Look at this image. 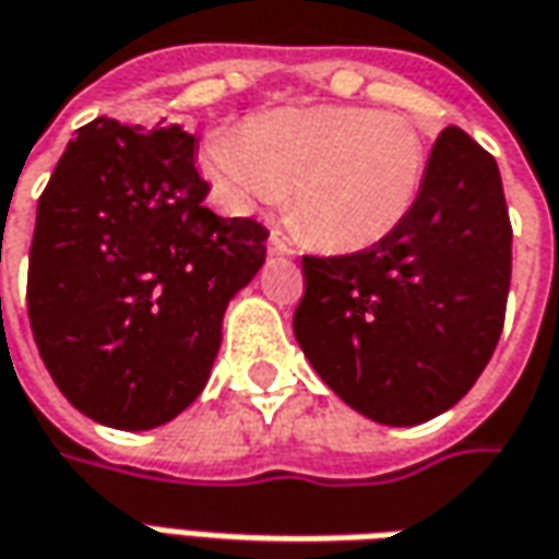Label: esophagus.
Returning <instances> with one entry per match:
<instances>
[{
	"label": "esophagus",
	"mask_w": 559,
	"mask_h": 559,
	"mask_svg": "<svg viewBox=\"0 0 559 559\" xmlns=\"http://www.w3.org/2000/svg\"><path fill=\"white\" fill-rule=\"evenodd\" d=\"M269 253H275V257H290V253H294V247L284 241L278 231H272V238H269Z\"/></svg>",
	"instance_id": "1"
}]
</instances>
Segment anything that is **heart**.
Masks as SVG:
<instances>
[{"label":"heart","mask_w":559,"mask_h":559,"mask_svg":"<svg viewBox=\"0 0 559 559\" xmlns=\"http://www.w3.org/2000/svg\"><path fill=\"white\" fill-rule=\"evenodd\" d=\"M203 164L235 206L275 203L290 188L287 206L318 247L361 250L408 219L427 145L393 110L284 107L247 120L241 132H213Z\"/></svg>","instance_id":"1"}]
</instances>
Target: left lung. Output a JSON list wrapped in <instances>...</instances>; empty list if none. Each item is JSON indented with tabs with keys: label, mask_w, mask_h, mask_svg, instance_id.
Returning a JSON list of instances; mask_svg holds the SVG:
<instances>
[{
	"label": "left lung",
	"mask_w": 559,
	"mask_h": 559,
	"mask_svg": "<svg viewBox=\"0 0 559 559\" xmlns=\"http://www.w3.org/2000/svg\"><path fill=\"white\" fill-rule=\"evenodd\" d=\"M302 278L294 334L349 408L390 427L449 412L504 328L510 216L495 157L445 126L408 219L368 250L302 257Z\"/></svg>",
	"instance_id": "1"
}]
</instances>
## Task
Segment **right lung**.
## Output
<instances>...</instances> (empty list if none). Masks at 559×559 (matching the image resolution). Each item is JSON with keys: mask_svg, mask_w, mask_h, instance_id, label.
Returning <instances> with one entry per match:
<instances>
[{"mask_svg": "<svg viewBox=\"0 0 559 559\" xmlns=\"http://www.w3.org/2000/svg\"><path fill=\"white\" fill-rule=\"evenodd\" d=\"M179 123H86L51 173L29 243L27 316L55 386L117 430L182 414L210 377L228 299L265 262L257 219L203 198Z\"/></svg>", "mask_w": 559, "mask_h": 559, "instance_id": "obj_1", "label": "right lung"}]
</instances>
